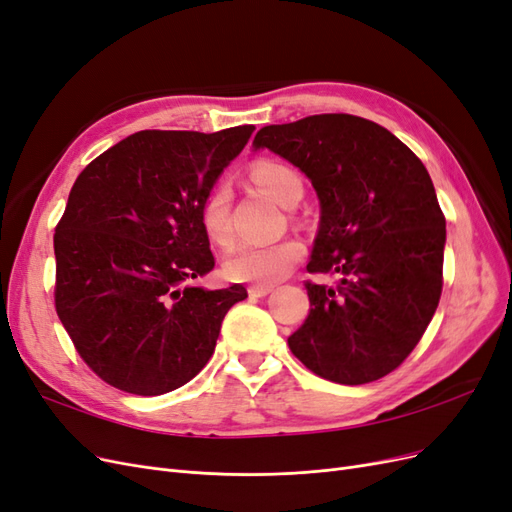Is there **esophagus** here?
I'll return each mask as SVG.
<instances>
[{"instance_id": "1", "label": "esophagus", "mask_w": 512, "mask_h": 512, "mask_svg": "<svg viewBox=\"0 0 512 512\" xmlns=\"http://www.w3.org/2000/svg\"><path fill=\"white\" fill-rule=\"evenodd\" d=\"M269 292H273V286H250V288H247V294H250L252 299L267 297Z\"/></svg>"}]
</instances>
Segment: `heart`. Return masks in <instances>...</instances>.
Returning a JSON list of instances; mask_svg holds the SVG:
<instances>
[{
    "instance_id": "heart-1",
    "label": "heart",
    "mask_w": 512,
    "mask_h": 512,
    "mask_svg": "<svg viewBox=\"0 0 512 512\" xmlns=\"http://www.w3.org/2000/svg\"><path fill=\"white\" fill-rule=\"evenodd\" d=\"M252 179L277 203L288 207L294 198L303 194V179L288 164L262 160L252 168ZM203 226L207 235L226 243L232 235L230 226V190L220 183L209 192L203 203ZM303 256V245L294 239L273 243H243L230 252L224 271L232 282L273 284L297 265Z\"/></svg>"
}]
</instances>
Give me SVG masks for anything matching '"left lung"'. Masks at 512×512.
<instances>
[{"mask_svg":"<svg viewBox=\"0 0 512 512\" xmlns=\"http://www.w3.org/2000/svg\"><path fill=\"white\" fill-rule=\"evenodd\" d=\"M252 147L312 181L320 226L307 271L342 277L305 284L312 309L288 337L292 354L337 384L391 374L442 294L446 220L427 168L386 128L344 113L265 126Z\"/></svg>","mask_w":512,"mask_h":512,"instance_id":"left-lung-1","label":"left lung"}]
</instances>
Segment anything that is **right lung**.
Here are the masks:
<instances>
[{
	"instance_id": "add662e5",
	"label": "right lung",
	"mask_w": 512,
	"mask_h": 512,
	"mask_svg": "<svg viewBox=\"0 0 512 512\" xmlns=\"http://www.w3.org/2000/svg\"><path fill=\"white\" fill-rule=\"evenodd\" d=\"M254 126L145 130L76 177L55 228V309L76 352L119 391L164 395L207 365L241 284L194 280L215 260L203 203Z\"/></svg>"
}]
</instances>
